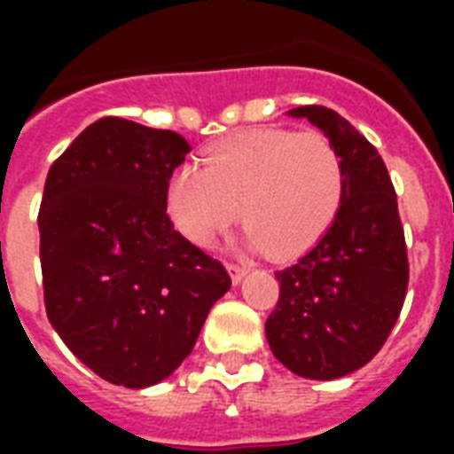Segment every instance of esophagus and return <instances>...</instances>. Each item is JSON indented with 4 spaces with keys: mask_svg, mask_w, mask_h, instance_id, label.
Wrapping results in <instances>:
<instances>
[{
    "mask_svg": "<svg viewBox=\"0 0 454 454\" xmlns=\"http://www.w3.org/2000/svg\"><path fill=\"white\" fill-rule=\"evenodd\" d=\"M228 273H231V280H233V285H240L242 278L247 276V266H240V263H226Z\"/></svg>",
    "mask_w": 454,
    "mask_h": 454,
    "instance_id": "obj_1",
    "label": "esophagus"
}]
</instances>
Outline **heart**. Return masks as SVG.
I'll list each match as a JSON object with an SVG mask.
<instances>
[{
    "label": "heart",
    "instance_id": "heart-1",
    "mask_svg": "<svg viewBox=\"0 0 454 454\" xmlns=\"http://www.w3.org/2000/svg\"><path fill=\"white\" fill-rule=\"evenodd\" d=\"M344 192V160L325 134L254 129L216 145L205 167L181 164L167 184V214L198 247L242 214L245 245L287 262L330 231Z\"/></svg>",
    "mask_w": 454,
    "mask_h": 454
}]
</instances>
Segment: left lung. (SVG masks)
<instances>
[{
  "label": "left lung",
  "instance_id": "left-lung-1",
  "mask_svg": "<svg viewBox=\"0 0 454 454\" xmlns=\"http://www.w3.org/2000/svg\"><path fill=\"white\" fill-rule=\"evenodd\" d=\"M344 160L346 192L330 231L278 270L280 301L266 320L273 356L306 380H339L377 356L401 316L408 252L395 191L377 148L334 110L301 106Z\"/></svg>",
  "mask_w": 454,
  "mask_h": 454
}]
</instances>
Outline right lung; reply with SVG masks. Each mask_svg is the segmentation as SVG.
I'll use <instances>...</instances> for the list:
<instances>
[{"instance_id": "right-lung-1", "label": "right lung", "mask_w": 454, "mask_h": 454, "mask_svg": "<svg viewBox=\"0 0 454 454\" xmlns=\"http://www.w3.org/2000/svg\"><path fill=\"white\" fill-rule=\"evenodd\" d=\"M188 153L176 131L103 117L46 176L37 219L46 316L117 387L167 380L231 290L226 269L167 216V184Z\"/></svg>"}]
</instances>
